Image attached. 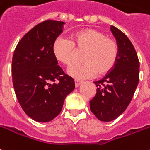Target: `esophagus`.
I'll use <instances>...</instances> for the list:
<instances>
[{
	"mask_svg": "<svg viewBox=\"0 0 150 150\" xmlns=\"http://www.w3.org/2000/svg\"><path fill=\"white\" fill-rule=\"evenodd\" d=\"M82 83V82L81 81H79V80H75V87L76 88H78L79 86Z\"/></svg>",
	"mask_w": 150,
	"mask_h": 150,
	"instance_id": "obj_1",
	"label": "esophagus"
}]
</instances>
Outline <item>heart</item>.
Listing matches in <instances>:
<instances>
[{"label": "heart", "instance_id": "b5f03b06", "mask_svg": "<svg viewBox=\"0 0 150 150\" xmlns=\"http://www.w3.org/2000/svg\"><path fill=\"white\" fill-rule=\"evenodd\" d=\"M71 40L57 37L53 45L55 57L66 66L74 62L77 51H84L80 65H74L68 69V74L77 79L92 78L98 74L106 75L114 69L118 61L119 48L116 40L103 31L88 28L75 32Z\"/></svg>", "mask_w": 150, "mask_h": 150}]
</instances>
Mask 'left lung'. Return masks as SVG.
Masks as SVG:
<instances>
[{
    "label": "left lung",
    "mask_w": 150,
    "mask_h": 150,
    "mask_svg": "<svg viewBox=\"0 0 150 150\" xmlns=\"http://www.w3.org/2000/svg\"><path fill=\"white\" fill-rule=\"evenodd\" d=\"M110 29L119 45L118 61L111 71L94 82L97 93L90 100L92 113L103 122L114 120L126 110L138 85L140 72V62L133 45L119 29L114 26Z\"/></svg>",
    "instance_id": "left-lung-1"
}]
</instances>
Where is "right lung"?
I'll use <instances>...</instances> for the list:
<instances>
[{"label": "right lung", "instance_id": "1", "mask_svg": "<svg viewBox=\"0 0 150 150\" xmlns=\"http://www.w3.org/2000/svg\"><path fill=\"white\" fill-rule=\"evenodd\" d=\"M64 23L45 20L18 43L12 59L14 92L23 111L35 121L50 122L60 114L64 100L75 89L53 52Z\"/></svg>", "mask_w": 150, "mask_h": 150}]
</instances>
